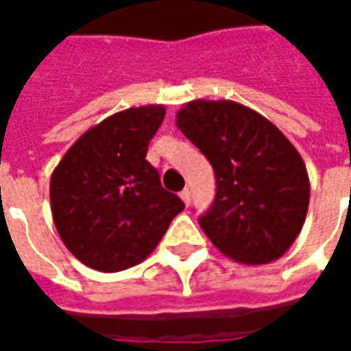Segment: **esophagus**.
<instances>
[{"label":"esophagus","instance_id":"esophagus-1","mask_svg":"<svg viewBox=\"0 0 351 351\" xmlns=\"http://www.w3.org/2000/svg\"><path fill=\"white\" fill-rule=\"evenodd\" d=\"M180 199H182L186 205H190V190H188V188L180 191Z\"/></svg>","mask_w":351,"mask_h":351}]
</instances>
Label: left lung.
Segmentation results:
<instances>
[{
  "label": "left lung",
  "instance_id": "1",
  "mask_svg": "<svg viewBox=\"0 0 351 351\" xmlns=\"http://www.w3.org/2000/svg\"><path fill=\"white\" fill-rule=\"evenodd\" d=\"M176 128L216 175L214 203L199 218L214 246L244 265L282 258L301 233L310 203L297 148L265 116L229 99L186 103Z\"/></svg>",
  "mask_w": 351,
  "mask_h": 351
}]
</instances>
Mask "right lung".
<instances>
[{"label": "right lung", "mask_w": 351, "mask_h": 351, "mask_svg": "<svg viewBox=\"0 0 351 351\" xmlns=\"http://www.w3.org/2000/svg\"><path fill=\"white\" fill-rule=\"evenodd\" d=\"M163 105L120 110L80 135L50 176L58 233L80 263L118 272L145 261L184 203L146 161Z\"/></svg>", "instance_id": "1"}]
</instances>
